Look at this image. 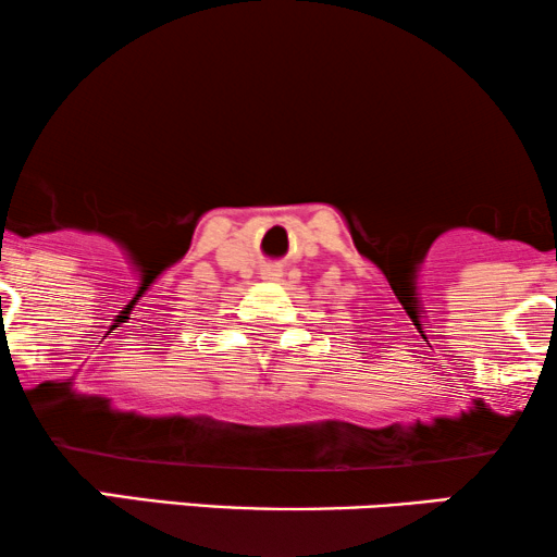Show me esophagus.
<instances>
[{
    "label": "esophagus",
    "instance_id": "esophagus-1",
    "mask_svg": "<svg viewBox=\"0 0 557 557\" xmlns=\"http://www.w3.org/2000/svg\"><path fill=\"white\" fill-rule=\"evenodd\" d=\"M276 276H278V271H276V269H269V271L263 273V278H276Z\"/></svg>",
    "mask_w": 557,
    "mask_h": 557
}]
</instances>
